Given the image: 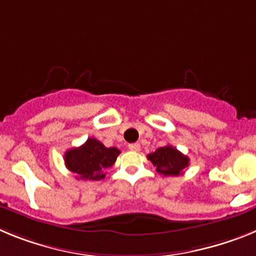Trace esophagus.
Listing matches in <instances>:
<instances>
[{
	"instance_id": "obj_1",
	"label": "esophagus",
	"mask_w": 256,
	"mask_h": 256,
	"mask_svg": "<svg viewBox=\"0 0 256 256\" xmlns=\"http://www.w3.org/2000/svg\"><path fill=\"white\" fill-rule=\"evenodd\" d=\"M128 148L130 151H140L141 150V146H140V144H128Z\"/></svg>"
}]
</instances>
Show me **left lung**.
Segmentation results:
<instances>
[{
  "instance_id": "8db88e82",
  "label": "left lung",
  "mask_w": 256,
  "mask_h": 256,
  "mask_svg": "<svg viewBox=\"0 0 256 256\" xmlns=\"http://www.w3.org/2000/svg\"><path fill=\"white\" fill-rule=\"evenodd\" d=\"M148 159L150 160L156 168V172L166 176H180L183 173V169L188 166L190 159L183 155L177 148L168 144L164 148H159L155 152L148 154Z\"/></svg>"
}]
</instances>
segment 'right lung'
Returning a JSON list of instances; mask_svg holds the SVG:
<instances>
[{
	"instance_id": "add662e5",
	"label": "right lung",
	"mask_w": 256,
	"mask_h": 256,
	"mask_svg": "<svg viewBox=\"0 0 256 256\" xmlns=\"http://www.w3.org/2000/svg\"><path fill=\"white\" fill-rule=\"evenodd\" d=\"M120 151L116 148H105L96 138H88L82 146L65 152V165L76 178L83 180H100L106 170L116 162Z\"/></svg>"
}]
</instances>
